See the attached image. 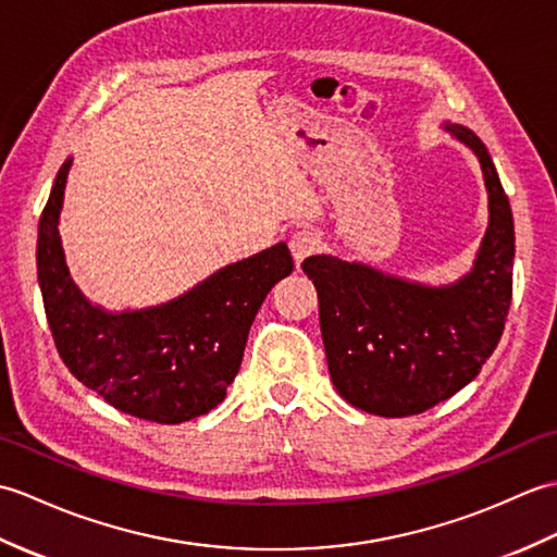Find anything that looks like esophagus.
Returning <instances> with one entry per match:
<instances>
[{
  "instance_id": "34e87169",
  "label": "esophagus",
  "mask_w": 557,
  "mask_h": 557,
  "mask_svg": "<svg viewBox=\"0 0 557 557\" xmlns=\"http://www.w3.org/2000/svg\"><path fill=\"white\" fill-rule=\"evenodd\" d=\"M288 245H290V255L295 259V267H298V269L307 257H312L314 252L321 250V240H319V236H314L312 231L293 233V238H290Z\"/></svg>"
}]
</instances>
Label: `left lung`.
Returning a JSON list of instances; mask_svg holds the SVG:
<instances>
[{
	"mask_svg": "<svg viewBox=\"0 0 557 557\" xmlns=\"http://www.w3.org/2000/svg\"><path fill=\"white\" fill-rule=\"evenodd\" d=\"M441 128L479 159L488 193V226L472 269L448 283H424L333 255L302 262L319 295L333 386L369 414H419L465 388L496 350L510 310L515 224L508 195L476 133L453 121Z\"/></svg>",
	"mask_w": 557,
	"mask_h": 557,
	"instance_id": "left-lung-1",
	"label": "left lung"
}]
</instances>
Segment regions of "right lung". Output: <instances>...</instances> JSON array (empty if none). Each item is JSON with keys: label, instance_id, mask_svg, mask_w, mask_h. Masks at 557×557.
Here are the masks:
<instances>
[{"label": "right lung", "instance_id": "add662e5", "mask_svg": "<svg viewBox=\"0 0 557 557\" xmlns=\"http://www.w3.org/2000/svg\"><path fill=\"white\" fill-rule=\"evenodd\" d=\"M71 164H61L37 226V281L61 360L131 417L181 424L212 412L238 374L259 307L293 274L288 245L221 267L166 302L104 310L71 278L59 236Z\"/></svg>", "mask_w": 557, "mask_h": 557}]
</instances>
